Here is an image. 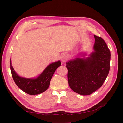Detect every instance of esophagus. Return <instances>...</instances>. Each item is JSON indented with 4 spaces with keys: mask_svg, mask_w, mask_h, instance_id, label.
<instances>
[{
    "mask_svg": "<svg viewBox=\"0 0 123 123\" xmlns=\"http://www.w3.org/2000/svg\"><path fill=\"white\" fill-rule=\"evenodd\" d=\"M61 59H62V61L63 62H66L68 59V55L66 54H62L61 56Z\"/></svg>",
    "mask_w": 123,
    "mask_h": 123,
    "instance_id": "obj_1",
    "label": "esophagus"
}]
</instances>
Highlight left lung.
I'll list each match as a JSON object with an SVG mask.
<instances>
[{"label": "left lung", "mask_w": 123, "mask_h": 123, "mask_svg": "<svg viewBox=\"0 0 123 123\" xmlns=\"http://www.w3.org/2000/svg\"><path fill=\"white\" fill-rule=\"evenodd\" d=\"M94 52L87 58L66 62L70 87L77 93L90 95L102 87L110 70V51L104 40L94 35Z\"/></svg>", "instance_id": "left-lung-1"}]
</instances>
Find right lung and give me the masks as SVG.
Wrapping results in <instances>:
<instances>
[{
    "label": "right lung",
    "instance_id": "1",
    "mask_svg": "<svg viewBox=\"0 0 123 123\" xmlns=\"http://www.w3.org/2000/svg\"><path fill=\"white\" fill-rule=\"evenodd\" d=\"M61 65V62L59 61L53 62L48 66L36 79H27L18 75L11 65V59L10 62L11 74L15 83L21 90L32 95L42 93L49 88L54 73Z\"/></svg>",
    "mask_w": 123,
    "mask_h": 123
}]
</instances>
